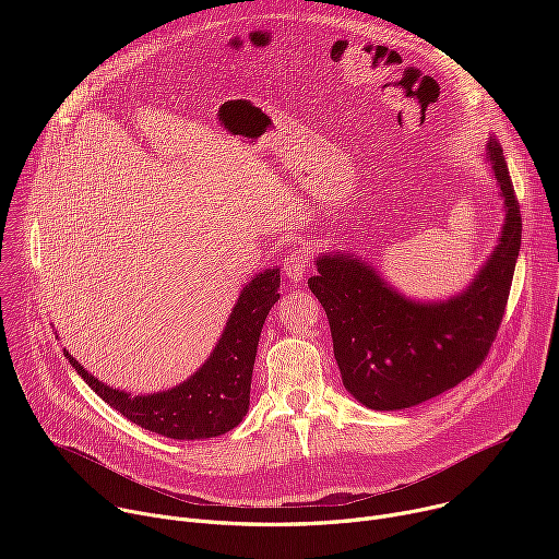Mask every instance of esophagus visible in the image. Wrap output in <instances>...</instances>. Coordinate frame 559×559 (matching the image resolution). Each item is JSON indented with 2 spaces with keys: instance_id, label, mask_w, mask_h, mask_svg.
Segmentation results:
<instances>
[{
  "instance_id": "1",
  "label": "esophagus",
  "mask_w": 559,
  "mask_h": 559,
  "mask_svg": "<svg viewBox=\"0 0 559 559\" xmlns=\"http://www.w3.org/2000/svg\"><path fill=\"white\" fill-rule=\"evenodd\" d=\"M307 261H309L307 250L300 248V246L294 248V250L289 252V257L285 259V263H283L285 276H287L292 283L302 281V276H305V272H307Z\"/></svg>"
}]
</instances>
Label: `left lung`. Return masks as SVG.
Wrapping results in <instances>:
<instances>
[{
	"mask_svg": "<svg viewBox=\"0 0 559 559\" xmlns=\"http://www.w3.org/2000/svg\"><path fill=\"white\" fill-rule=\"evenodd\" d=\"M487 158L504 199L500 246L457 296L440 302L409 300L371 265L343 252L316 259L307 281L321 300L345 389L369 409L420 405L480 367L498 336L522 241L520 203L498 139Z\"/></svg>",
	"mask_w": 559,
	"mask_h": 559,
	"instance_id": "obj_1",
	"label": "left lung"
}]
</instances>
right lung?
Masks as SVG:
<instances>
[{"label": "right lung", "instance_id": "add662e5", "mask_svg": "<svg viewBox=\"0 0 559 559\" xmlns=\"http://www.w3.org/2000/svg\"><path fill=\"white\" fill-rule=\"evenodd\" d=\"M281 270L254 276L238 296L225 330L205 365L175 389L130 395L88 373L68 352V362L112 409L141 429L175 440L221 436L243 420L250 407V384L259 336L274 302L281 298Z\"/></svg>", "mask_w": 559, "mask_h": 559}]
</instances>
